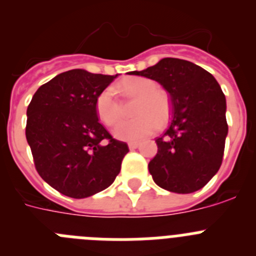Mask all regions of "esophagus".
Instances as JSON below:
<instances>
[{
    "label": "esophagus",
    "instance_id": "1",
    "mask_svg": "<svg viewBox=\"0 0 256 256\" xmlns=\"http://www.w3.org/2000/svg\"><path fill=\"white\" fill-rule=\"evenodd\" d=\"M138 146H140V142H130V144H128L130 150H134V148H137Z\"/></svg>",
    "mask_w": 256,
    "mask_h": 256
}]
</instances>
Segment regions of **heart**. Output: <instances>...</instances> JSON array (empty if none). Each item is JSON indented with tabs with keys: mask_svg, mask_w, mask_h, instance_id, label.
<instances>
[{
	"mask_svg": "<svg viewBox=\"0 0 256 256\" xmlns=\"http://www.w3.org/2000/svg\"><path fill=\"white\" fill-rule=\"evenodd\" d=\"M118 90L128 97H138L134 114L137 118L123 120L114 130V136L122 141H140L152 134L164 126L170 116V98L150 78L130 76L118 84ZM96 112L106 126H115L123 114L120 100L115 88L108 86L97 94L94 101Z\"/></svg>",
	"mask_w": 256,
	"mask_h": 256,
	"instance_id": "heart-1",
	"label": "heart"
}]
</instances>
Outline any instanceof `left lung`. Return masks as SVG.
Here are the masks:
<instances>
[{"label": "left lung", "mask_w": 256, "mask_h": 256, "mask_svg": "<svg viewBox=\"0 0 256 256\" xmlns=\"http://www.w3.org/2000/svg\"><path fill=\"white\" fill-rule=\"evenodd\" d=\"M130 74L156 80L170 97V124L148 162L154 182L176 194L202 188L220 168L228 133L220 86L201 66L174 58Z\"/></svg>", "instance_id": "8db88e82"}]
</instances>
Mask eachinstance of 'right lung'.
<instances>
[{
  "mask_svg": "<svg viewBox=\"0 0 256 256\" xmlns=\"http://www.w3.org/2000/svg\"><path fill=\"white\" fill-rule=\"evenodd\" d=\"M116 76L73 69L40 86L26 108V136L42 180L84 198L108 188L130 151L98 122L97 94Z\"/></svg>",
  "mask_w": 256,
  "mask_h": 256,
  "instance_id": "right-lung-1",
  "label": "right lung"
}]
</instances>
